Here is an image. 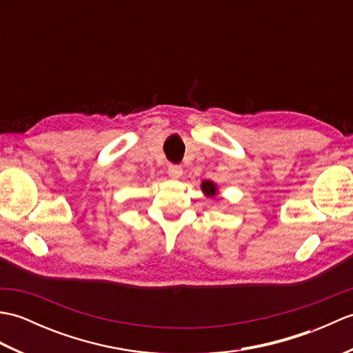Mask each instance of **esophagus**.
<instances>
[{
  "label": "esophagus",
  "instance_id": "1",
  "mask_svg": "<svg viewBox=\"0 0 353 353\" xmlns=\"http://www.w3.org/2000/svg\"><path fill=\"white\" fill-rule=\"evenodd\" d=\"M182 172H183V170H182L181 165H174V163L168 165V176L171 179H179L182 176Z\"/></svg>",
  "mask_w": 353,
  "mask_h": 353
}]
</instances>
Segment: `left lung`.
Wrapping results in <instances>:
<instances>
[{"mask_svg": "<svg viewBox=\"0 0 353 353\" xmlns=\"http://www.w3.org/2000/svg\"><path fill=\"white\" fill-rule=\"evenodd\" d=\"M201 191H203L206 196L214 197L216 194V185L211 181H203V182H201Z\"/></svg>", "mask_w": 353, "mask_h": 353, "instance_id": "1", "label": "left lung"}]
</instances>
